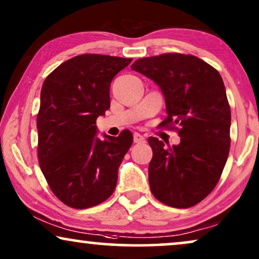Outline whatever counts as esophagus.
<instances>
[{"label":"esophagus","instance_id":"obj_1","mask_svg":"<svg viewBox=\"0 0 259 259\" xmlns=\"http://www.w3.org/2000/svg\"><path fill=\"white\" fill-rule=\"evenodd\" d=\"M134 142L135 143H144L146 142V140H144V137L142 135H140V134H134Z\"/></svg>","mask_w":259,"mask_h":259}]
</instances>
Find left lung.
Instances as JSON below:
<instances>
[{
  "instance_id": "8db88e82",
  "label": "left lung",
  "mask_w": 259,
  "mask_h": 259,
  "mask_svg": "<svg viewBox=\"0 0 259 259\" xmlns=\"http://www.w3.org/2000/svg\"><path fill=\"white\" fill-rule=\"evenodd\" d=\"M132 70L161 89L168 115L161 125L180 126L178 146L148 139L151 192L171 207H192L213 191L229 156L231 110L222 75L204 60L178 53L142 58Z\"/></svg>"
}]
</instances>
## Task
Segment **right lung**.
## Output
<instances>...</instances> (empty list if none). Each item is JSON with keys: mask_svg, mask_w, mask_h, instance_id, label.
<instances>
[{"mask_svg": "<svg viewBox=\"0 0 259 259\" xmlns=\"http://www.w3.org/2000/svg\"><path fill=\"white\" fill-rule=\"evenodd\" d=\"M132 60L81 54L45 79L36 118L39 163L52 192L72 208L92 207L115 191L133 135L124 130L99 139L96 120L110 108L112 79Z\"/></svg>", "mask_w": 259, "mask_h": 259, "instance_id": "obj_1", "label": "right lung"}]
</instances>
